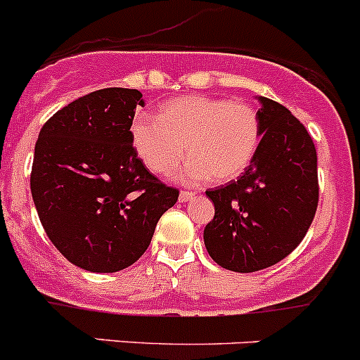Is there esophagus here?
I'll use <instances>...</instances> for the list:
<instances>
[{
  "label": "esophagus",
  "instance_id": "esophagus-1",
  "mask_svg": "<svg viewBox=\"0 0 360 360\" xmlns=\"http://www.w3.org/2000/svg\"><path fill=\"white\" fill-rule=\"evenodd\" d=\"M195 197V191H190V190H183L179 193V200L181 202H188L190 199H193Z\"/></svg>",
  "mask_w": 360,
  "mask_h": 360
}]
</instances>
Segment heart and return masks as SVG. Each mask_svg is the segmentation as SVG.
Segmentation results:
<instances>
[{
  "mask_svg": "<svg viewBox=\"0 0 360 360\" xmlns=\"http://www.w3.org/2000/svg\"><path fill=\"white\" fill-rule=\"evenodd\" d=\"M131 140L147 169L169 176L188 156L183 177L227 183L240 177L259 149L261 120L250 104L224 97L184 96L165 103L158 119L136 115Z\"/></svg>",
  "mask_w": 360,
  "mask_h": 360,
  "instance_id": "1",
  "label": "heart"
}]
</instances>
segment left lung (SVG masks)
<instances>
[{"label": "left lung", "instance_id": "8db88e82", "mask_svg": "<svg viewBox=\"0 0 360 360\" xmlns=\"http://www.w3.org/2000/svg\"><path fill=\"white\" fill-rule=\"evenodd\" d=\"M261 142L243 176L207 190L214 217L204 229L211 259L238 274L274 266L300 245L316 214V147L290 110L259 97Z\"/></svg>", "mask_w": 360, "mask_h": 360}]
</instances>
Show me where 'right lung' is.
Masks as SVG:
<instances>
[{
    "label": "right lung",
    "instance_id": "right-lung-1",
    "mask_svg": "<svg viewBox=\"0 0 360 360\" xmlns=\"http://www.w3.org/2000/svg\"><path fill=\"white\" fill-rule=\"evenodd\" d=\"M139 104L134 89L96 90L58 110L35 143L30 186L40 224L60 254L86 271L113 274L139 261L179 197L133 147Z\"/></svg>",
    "mask_w": 360,
    "mask_h": 360
}]
</instances>
